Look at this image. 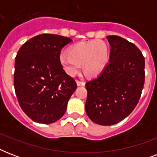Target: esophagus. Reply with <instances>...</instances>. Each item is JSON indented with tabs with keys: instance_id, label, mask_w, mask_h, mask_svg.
<instances>
[{
	"instance_id": "obj_1",
	"label": "esophagus",
	"mask_w": 157,
	"mask_h": 157,
	"mask_svg": "<svg viewBox=\"0 0 157 157\" xmlns=\"http://www.w3.org/2000/svg\"><path fill=\"white\" fill-rule=\"evenodd\" d=\"M76 85H77L78 86H85V82H83V81H76Z\"/></svg>"
}]
</instances>
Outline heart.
<instances>
[{"instance_id": "1", "label": "heart", "mask_w": 157, "mask_h": 157, "mask_svg": "<svg viewBox=\"0 0 157 157\" xmlns=\"http://www.w3.org/2000/svg\"><path fill=\"white\" fill-rule=\"evenodd\" d=\"M108 45L103 40L80 42L70 46L68 52H62L59 63L68 76H74L81 67L90 76H97L109 61Z\"/></svg>"}]
</instances>
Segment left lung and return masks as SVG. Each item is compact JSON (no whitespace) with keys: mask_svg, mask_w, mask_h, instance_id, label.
Returning a JSON list of instances; mask_svg holds the SVG:
<instances>
[{"mask_svg":"<svg viewBox=\"0 0 157 157\" xmlns=\"http://www.w3.org/2000/svg\"><path fill=\"white\" fill-rule=\"evenodd\" d=\"M109 63L86 84V112L95 124L112 125L128 117L138 104L145 79V60L133 43L118 36H107Z\"/></svg>","mask_w":157,"mask_h":157,"instance_id":"1","label":"left lung"}]
</instances>
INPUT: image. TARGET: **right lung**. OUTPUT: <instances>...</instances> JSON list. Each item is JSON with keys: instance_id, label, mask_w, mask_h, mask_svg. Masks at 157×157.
I'll return each instance as SVG.
<instances>
[{"instance_id": "1", "label": "right lung", "mask_w": 157, "mask_h": 157, "mask_svg": "<svg viewBox=\"0 0 157 157\" xmlns=\"http://www.w3.org/2000/svg\"><path fill=\"white\" fill-rule=\"evenodd\" d=\"M71 41L62 36L41 34L24 43L17 53L14 90L21 108L33 121L51 124L66 112L77 86L62 67L59 55Z\"/></svg>"}]
</instances>
